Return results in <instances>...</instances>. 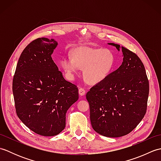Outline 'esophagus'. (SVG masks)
I'll return each mask as SVG.
<instances>
[{
	"label": "esophagus",
	"mask_w": 161,
	"mask_h": 161,
	"mask_svg": "<svg viewBox=\"0 0 161 161\" xmlns=\"http://www.w3.org/2000/svg\"><path fill=\"white\" fill-rule=\"evenodd\" d=\"M79 94H80V95H81V96H84V95L86 94V91H85L84 88H80V89H79Z\"/></svg>",
	"instance_id": "1"
}]
</instances>
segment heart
Returning <instances> with one entry per match:
<instances>
[{
    "mask_svg": "<svg viewBox=\"0 0 161 161\" xmlns=\"http://www.w3.org/2000/svg\"><path fill=\"white\" fill-rule=\"evenodd\" d=\"M60 64L70 80L75 78L80 68H83V76L87 82L97 84L111 73L115 66V57L107 49L80 46L72 51L71 57H64Z\"/></svg>",
    "mask_w": 161,
    "mask_h": 161,
    "instance_id": "b5f03b06",
    "label": "heart"
}]
</instances>
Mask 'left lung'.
<instances>
[{
	"label": "left lung",
	"mask_w": 161,
	"mask_h": 161,
	"mask_svg": "<svg viewBox=\"0 0 161 161\" xmlns=\"http://www.w3.org/2000/svg\"><path fill=\"white\" fill-rule=\"evenodd\" d=\"M108 45L122 50L123 61L104 81L86 93L92 127L99 134L118 138L128 134L146 114L149 81L140 58L118 44Z\"/></svg>",
	"instance_id": "obj_1"
}]
</instances>
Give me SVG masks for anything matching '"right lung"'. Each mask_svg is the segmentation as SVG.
<instances>
[{
	"label": "right lung",
	"mask_w": 161,
	"mask_h": 161,
	"mask_svg": "<svg viewBox=\"0 0 161 161\" xmlns=\"http://www.w3.org/2000/svg\"><path fill=\"white\" fill-rule=\"evenodd\" d=\"M57 45L53 39L33 41L20 54L13 78L17 115L43 136L63 131L68 109L79 98L76 85L65 80L51 57Z\"/></svg>",
	"instance_id": "add662e5"
}]
</instances>
